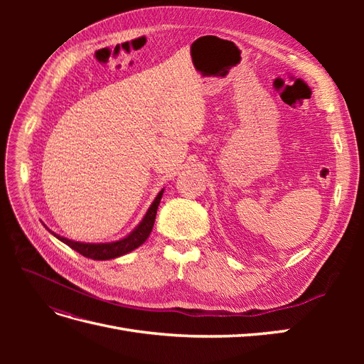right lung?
Returning a JSON list of instances; mask_svg holds the SVG:
<instances>
[{"instance_id":"right-lung-1","label":"right lung","mask_w":364,"mask_h":364,"mask_svg":"<svg viewBox=\"0 0 364 364\" xmlns=\"http://www.w3.org/2000/svg\"><path fill=\"white\" fill-rule=\"evenodd\" d=\"M164 194V188L158 193V196L155 197V200L151 202L150 208L147 209L146 215L142 217V220L139 222V225L132 230L130 234H127L126 237L119 238L117 241H111V243H82V241H74L70 238H65L62 235H58L56 232H53L47 228L48 232H51L58 240H60L62 243H65L67 246H70L71 249H74L75 252L82 253L83 257L91 258V259H98V261H105V259H114L118 257H123L126 253L135 250L136 247H139L141 245H144V241L149 238L153 225H155V218H156V211L159 202L162 199Z\"/></svg>"}]
</instances>
